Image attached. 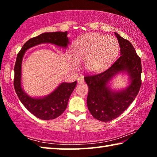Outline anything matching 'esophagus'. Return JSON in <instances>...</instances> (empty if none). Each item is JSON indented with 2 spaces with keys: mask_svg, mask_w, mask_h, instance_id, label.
Here are the masks:
<instances>
[{
  "mask_svg": "<svg viewBox=\"0 0 157 157\" xmlns=\"http://www.w3.org/2000/svg\"><path fill=\"white\" fill-rule=\"evenodd\" d=\"M78 82L79 84H83L84 82V79L83 77L82 76L79 77V78H78Z\"/></svg>",
  "mask_w": 157,
  "mask_h": 157,
  "instance_id": "obj_1",
  "label": "esophagus"
}]
</instances>
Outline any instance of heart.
Listing matches in <instances>:
<instances>
[{"mask_svg": "<svg viewBox=\"0 0 157 157\" xmlns=\"http://www.w3.org/2000/svg\"><path fill=\"white\" fill-rule=\"evenodd\" d=\"M119 50L116 38L98 33L85 34L78 38L73 45V55L70 56L73 68L79 67L84 62V67L89 72L102 70L115 59Z\"/></svg>", "mask_w": 157, "mask_h": 157, "instance_id": "1", "label": "heart"}]
</instances>
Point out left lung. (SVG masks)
<instances>
[{"mask_svg":"<svg viewBox=\"0 0 157 157\" xmlns=\"http://www.w3.org/2000/svg\"><path fill=\"white\" fill-rule=\"evenodd\" d=\"M121 47V56L107 70L84 77L89 86L87 107L97 120L108 122L118 118L136 98L141 86L142 66L140 58L130 42L115 33ZM120 72H127L131 83L120 92L112 91L108 81Z\"/></svg>","mask_w":157,"mask_h":157,"instance_id":"8db88e82","label":"left lung"}]
</instances>
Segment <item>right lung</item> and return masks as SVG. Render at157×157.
Instances as JSON below:
<instances>
[{"instance_id":"right-lung-1","label":"right lung","mask_w":157,"mask_h":157,"mask_svg":"<svg viewBox=\"0 0 157 157\" xmlns=\"http://www.w3.org/2000/svg\"><path fill=\"white\" fill-rule=\"evenodd\" d=\"M49 43L66 48L68 44L67 32L45 33L33 37L23 45L18 53L14 66V86L18 98L30 113L42 120H51L57 118L67 107L69 98L75 88L77 81L72 83L63 82L51 94L42 98H31L23 91L21 87V63L28 49L36 45Z\"/></svg>"}]
</instances>
